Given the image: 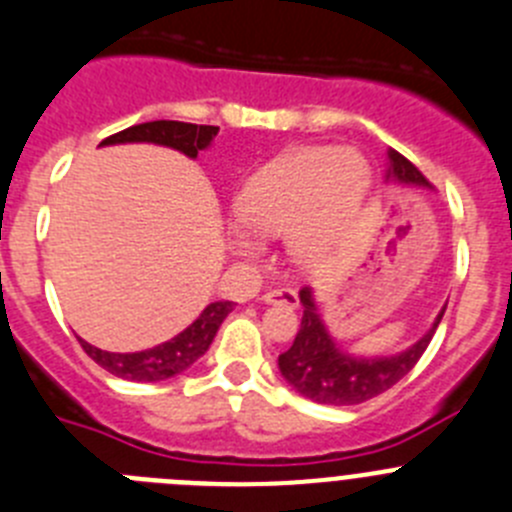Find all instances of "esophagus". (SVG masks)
I'll return each instance as SVG.
<instances>
[{
	"label": "esophagus",
	"mask_w": 512,
	"mask_h": 512,
	"mask_svg": "<svg viewBox=\"0 0 512 512\" xmlns=\"http://www.w3.org/2000/svg\"><path fill=\"white\" fill-rule=\"evenodd\" d=\"M262 301L280 303V306H298L296 290L290 288H267L265 293H262Z\"/></svg>",
	"instance_id": "1"
}]
</instances>
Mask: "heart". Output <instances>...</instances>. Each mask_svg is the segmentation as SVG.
<instances>
[{
    "label": "heart",
    "instance_id": "heart-1",
    "mask_svg": "<svg viewBox=\"0 0 512 512\" xmlns=\"http://www.w3.org/2000/svg\"><path fill=\"white\" fill-rule=\"evenodd\" d=\"M370 191L365 158L347 147H301L257 168L234 193L232 245L245 255L257 234L285 232L301 265H321L344 252Z\"/></svg>",
    "mask_w": 512,
    "mask_h": 512
}]
</instances>
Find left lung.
Here are the masks:
<instances>
[{
    "label": "left lung",
    "mask_w": 512,
    "mask_h": 512,
    "mask_svg": "<svg viewBox=\"0 0 512 512\" xmlns=\"http://www.w3.org/2000/svg\"><path fill=\"white\" fill-rule=\"evenodd\" d=\"M388 178L408 186L431 188L421 170L393 147L388 150ZM301 306V329L293 347L278 357V367L288 385H293L303 398L324 405H357L393 388L395 382L403 380L416 367L446 311V306L441 308L434 326L403 352L390 357H359L336 347L321 321L311 288L301 290Z\"/></svg>",
    "instance_id": "8db88e82"
}]
</instances>
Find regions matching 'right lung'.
Here are the masks:
<instances>
[{
    "label": "right lung",
    "instance_id": "obj_1",
    "mask_svg": "<svg viewBox=\"0 0 512 512\" xmlns=\"http://www.w3.org/2000/svg\"><path fill=\"white\" fill-rule=\"evenodd\" d=\"M219 127L211 124H188V122H173V119H158V122H145L127 127V130L117 132V135L107 137L101 145H122V142H153V145L173 147L178 153L196 158L201 150L211 145L216 137ZM232 301H216L201 311V316L193 321L188 329L181 334L168 339V342L158 344L153 349H142V352H107L94 344L81 339L84 352L94 359L96 365L104 367L112 375L122 377V380H135V382H158L168 380L173 375H181L183 370L196 362L201 354L209 349L214 342L216 331L227 319V313L232 311Z\"/></svg>",
    "mask_w": 512,
    "mask_h": 512
}]
</instances>
